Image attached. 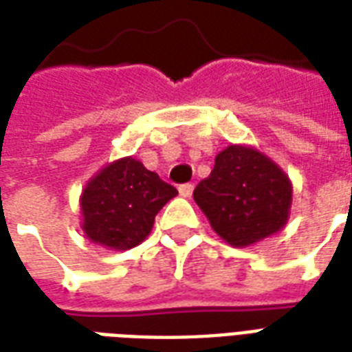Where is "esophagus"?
<instances>
[{"mask_svg":"<svg viewBox=\"0 0 352 352\" xmlns=\"http://www.w3.org/2000/svg\"><path fill=\"white\" fill-rule=\"evenodd\" d=\"M192 192H194V184L192 183L181 184V186H179V194H181L183 197H190L192 196Z\"/></svg>","mask_w":352,"mask_h":352,"instance_id":"1","label":"esophagus"}]
</instances>
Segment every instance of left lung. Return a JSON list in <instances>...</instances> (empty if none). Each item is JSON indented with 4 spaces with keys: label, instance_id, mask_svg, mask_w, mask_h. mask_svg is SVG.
I'll use <instances>...</instances> for the list:
<instances>
[{
    "label": "left lung",
    "instance_id": "obj_1",
    "mask_svg": "<svg viewBox=\"0 0 352 352\" xmlns=\"http://www.w3.org/2000/svg\"><path fill=\"white\" fill-rule=\"evenodd\" d=\"M194 199L223 241L242 248L285 226L293 186L282 168L254 147L229 145L194 190Z\"/></svg>",
    "mask_w": 352,
    "mask_h": 352
}]
</instances>
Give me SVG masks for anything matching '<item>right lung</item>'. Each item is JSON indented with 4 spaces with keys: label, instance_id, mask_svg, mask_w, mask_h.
Listing matches in <instances>:
<instances>
[{
    "label": "right lung",
    "instance_id": "1",
    "mask_svg": "<svg viewBox=\"0 0 352 352\" xmlns=\"http://www.w3.org/2000/svg\"><path fill=\"white\" fill-rule=\"evenodd\" d=\"M175 196V186L164 183L136 158L116 160L83 188V233L110 250L134 248L151 233L158 210Z\"/></svg>",
    "mask_w": 352,
    "mask_h": 352
}]
</instances>
